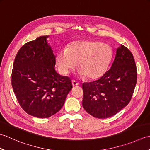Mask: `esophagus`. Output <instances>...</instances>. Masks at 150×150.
I'll use <instances>...</instances> for the list:
<instances>
[{"label":"esophagus","mask_w":150,"mask_h":150,"mask_svg":"<svg viewBox=\"0 0 150 150\" xmlns=\"http://www.w3.org/2000/svg\"><path fill=\"white\" fill-rule=\"evenodd\" d=\"M71 83H72V86H79V82H77V81H74V80H73V81H72Z\"/></svg>","instance_id":"obj_1"}]
</instances>
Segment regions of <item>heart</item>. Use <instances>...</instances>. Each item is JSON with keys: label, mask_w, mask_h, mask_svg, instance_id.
Segmentation results:
<instances>
[{"label": "heart", "mask_w": 150, "mask_h": 150, "mask_svg": "<svg viewBox=\"0 0 150 150\" xmlns=\"http://www.w3.org/2000/svg\"><path fill=\"white\" fill-rule=\"evenodd\" d=\"M112 57V49L106 43L98 40H76L66 50L57 53L55 61L62 74L75 69L79 61L82 75L89 79H97L106 72Z\"/></svg>", "instance_id": "heart-1"}]
</instances>
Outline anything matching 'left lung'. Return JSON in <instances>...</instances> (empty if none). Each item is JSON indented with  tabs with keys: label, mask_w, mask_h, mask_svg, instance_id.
Wrapping results in <instances>:
<instances>
[{
	"label": "left lung",
	"mask_w": 150,
	"mask_h": 150,
	"mask_svg": "<svg viewBox=\"0 0 150 150\" xmlns=\"http://www.w3.org/2000/svg\"><path fill=\"white\" fill-rule=\"evenodd\" d=\"M137 68L131 52L121 44L111 68L98 79L82 84V106L91 115L106 119L126 106L137 83Z\"/></svg>",
	"instance_id": "left-lung-1"
}]
</instances>
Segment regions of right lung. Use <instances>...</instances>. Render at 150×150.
<instances>
[{"mask_svg": "<svg viewBox=\"0 0 150 150\" xmlns=\"http://www.w3.org/2000/svg\"><path fill=\"white\" fill-rule=\"evenodd\" d=\"M47 37H39L21 47L11 74L19 104L28 114L41 119L58 112L72 89L71 79L55 71V56Z\"/></svg>", "mask_w": 150, "mask_h": 150, "instance_id": "obj_1", "label": "right lung"}]
</instances>
